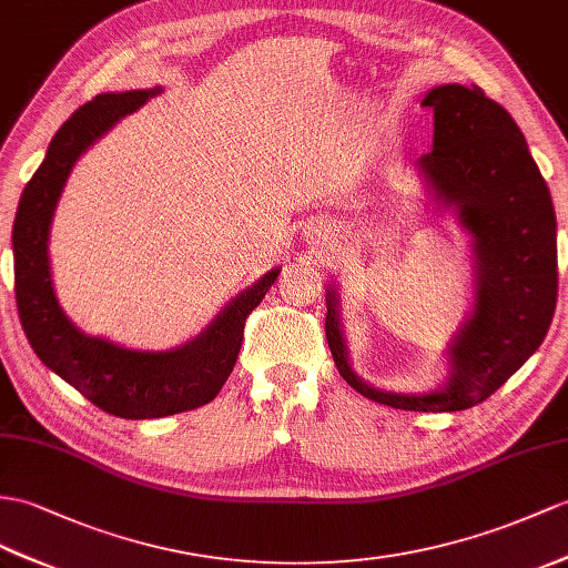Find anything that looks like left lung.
Listing matches in <instances>:
<instances>
[{"mask_svg":"<svg viewBox=\"0 0 568 568\" xmlns=\"http://www.w3.org/2000/svg\"><path fill=\"white\" fill-rule=\"evenodd\" d=\"M434 149L419 159L436 195L473 233L477 298L450 347L448 385L432 395L371 388L347 362L335 292H327L325 335L339 376L356 393L407 412H460L484 403L542 344L557 308V219L549 187L518 124L479 87L428 91Z\"/></svg>","mask_w":568,"mask_h":568,"instance_id":"8db88e82","label":"left lung"}]
</instances>
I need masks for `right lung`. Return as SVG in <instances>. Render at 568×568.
<instances>
[{"label":"right lung","instance_id":"add662e5","mask_svg":"<svg viewBox=\"0 0 568 568\" xmlns=\"http://www.w3.org/2000/svg\"><path fill=\"white\" fill-rule=\"evenodd\" d=\"M154 91L101 93L81 105L52 136L45 161L23 187L13 219V288L26 337L50 371L99 409L120 419H159L202 407L219 395L243 344L245 321L280 270L241 294L197 339L173 352H132L87 337L67 321L52 292L48 236L54 204L74 161Z\"/></svg>","mask_w":568,"mask_h":568}]
</instances>
